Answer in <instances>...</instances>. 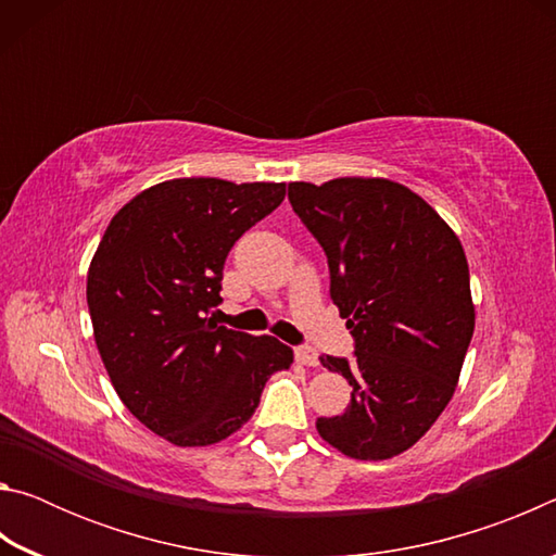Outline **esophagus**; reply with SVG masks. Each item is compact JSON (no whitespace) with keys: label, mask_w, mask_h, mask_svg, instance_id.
Masks as SVG:
<instances>
[{"label":"esophagus","mask_w":556,"mask_h":556,"mask_svg":"<svg viewBox=\"0 0 556 556\" xmlns=\"http://www.w3.org/2000/svg\"><path fill=\"white\" fill-rule=\"evenodd\" d=\"M294 357H296V363L306 365V368H316V365H318V355H316L314 348H308V345L294 348Z\"/></svg>","instance_id":"34e87169"}]
</instances>
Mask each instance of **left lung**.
Wrapping results in <instances>:
<instances>
[{
	"instance_id": "1",
	"label": "left lung",
	"mask_w": 556,
	"mask_h": 556,
	"mask_svg": "<svg viewBox=\"0 0 556 556\" xmlns=\"http://www.w3.org/2000/svg\"><path fill=\"white\" fill-rule=\"evenodd\" d=\"M289 203L326 252L331 299L355 341L321 365L351 384V404L316 429L341 454L382 460L427 434L454 397L473 336L466 252L407 186L388 178L289 184Z\"/></svg>"
}]
</instances>
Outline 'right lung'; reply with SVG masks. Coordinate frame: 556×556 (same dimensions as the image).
Masks as SVG:
<instances>
[{"label": "right lung", "instance_id": "1", "mask_svg": "<svg viewBox=\"0 0 556 556\" xmlns=\"http://www.w3.org/2000/svg\"><path fill=\"white\" fill-rule=\"evenodd\" d=\"M285 195V184H156L117 211L90 262L88 308L112 388L176 446L235 434L255 414L269 375L294 363L277 338L208 318L223 301L230 248Z\"/></svg>", "mask_w": 556, "mask_h": 556}]
</instances>
